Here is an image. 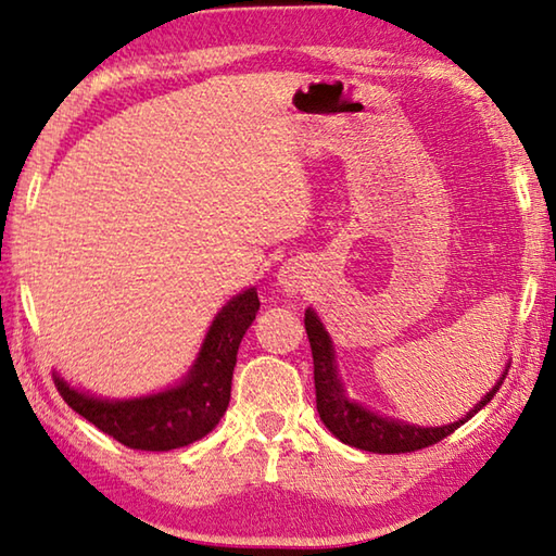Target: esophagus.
<instances>
[{"mask_svg": "<svg viewBox=\"0 0 556 556\" xmlns=\"http://www.w3.org/2000/svg\"><path fill=\"white\" fill-rule=\"evenodd\" d=\"M277 281H279L281 291H287V294H296L301 285H304V271H301L299 265H291V262H289V265L279 269Z\"/></svg>", "mask_w": 556, "mask_h": 556, "instance_id": "obj_1", "label": "esophagus"}]
</instances>
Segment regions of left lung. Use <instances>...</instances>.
Here are the masks:
<instances>
[{
    "mask_svg": "<svg viewBox=\"0 0 556 556\" xmlns=\"http://www.w3.org/2000/svg\"><path fill=\"white\" fill-rule=\"evenodd\" d=\"M304 326H306V336H308V343H312V355H314L318 417H321L328 431H331L336 439H341L343 444L363 448V451H372V454H407V451L427 448L444 437L454 434L460 425H466L473 414L481 412L485 404L493 400V394L501 390L507 368H510V365H505L503 375L497 378L493 388L483 394L481 402H478L473 409H468L464 417L454 421V425L417 427V425H409V421L384 417V414L372 412L365 407V404L348 397L345 382L341 380V375H338L333 341L314 308H306Z\"/></svg>",
    "mask_w": 556,
    "mask_h": 556,
    "instance_id": "1",
    "label": "left lung"
}]
</instances>
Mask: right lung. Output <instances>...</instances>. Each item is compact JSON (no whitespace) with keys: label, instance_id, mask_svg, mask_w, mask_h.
Here are the masks:
<instances>
[{"label":"right lung","instance_id":"right-lung-1","mask_svg":"<svg viewBox=\"0 0 556 556\" xmlns=\"http://www.w3.org/2000/svg\"><path fill=\"white\" fill-rule=\"evenodd\" d=\"M260 312L257 289L235 294L215 314L191 370L181 382L144 397L108 400L73 388L59 372L53 382L73 412L119 444L139 451H172L193 444L215 429L230 404L238 348Z\"/></svg>","mask_w":556,"mask_h":556}]
</instances>
